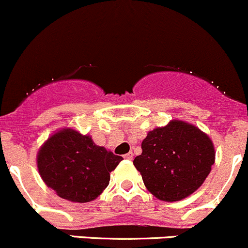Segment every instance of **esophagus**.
<instances>
[{
	"instance_id": "esophagus-1",
	"label": "esophagus",
	"mask_w": 248,
	"mask_h": 248,
	"mask_svg": "<svg viewBox=\"0 0 248 248\" xmlns=\"http://www.w3.org/2000/svg\"><path fill=\"white\" fill-rule=\"evenodd\" d=\"M133 155H133V152H128L127 155H124V158L127 159V160H133Z\"/></svg>"
}]
</instances>
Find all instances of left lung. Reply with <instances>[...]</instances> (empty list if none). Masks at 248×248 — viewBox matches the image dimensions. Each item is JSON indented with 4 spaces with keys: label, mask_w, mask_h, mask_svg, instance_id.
<instances>
[{
    "label": "left lung",
    "mask_w": 248,
    "mask_h": 248,
    "mask_svg": "<svg viewBox=\"0 0 248 248\" xmlns=\"http://www.w3.org/2000/svg\"><path fill=\"white\" fill-rule=\"evenodd\" d=\"M141 148L133 164L148 191L165 202L181 201L196 191L215 163L212 139L181 120L148 132Z\"/></svg>",
    "instance_id": "8db88e82"
}]
</instances>
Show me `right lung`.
I'll return each instance as SVG.
<instances>
[{"label":"right lung","mask_w":248,"mask_h":248,"mask_svg":"<svg viewBox=\"0 0 248 248\" xmlns=\"http://www.w3.org/2000/svg\"><path fill=\"white\" fill-rule=\"evenodd\" d=\"M122 159L96 145L90 135L65 127L41 145L36 166L44 183L59 197L85 203L102 194Z\"/></svg>","instance_id":"obj_1"}]
</instances>
